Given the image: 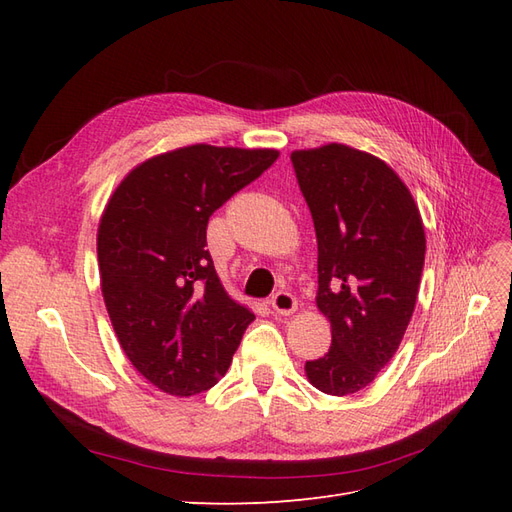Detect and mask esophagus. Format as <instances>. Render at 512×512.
I'll return each instance as SVG.
<instances>
[{
	"mask_svg": "<svg viewBox=\"0 0 512 512\" xmlns=\"http://www.w3.org/2000/svg\"><path fill=\"white\" fill-rule=\"evenodd\" d=\"M269 305L277 316H290V314L297 312V299H294V294H290L288 290L275 292L271 301H269Z\"/></svg>",
	"mask_w": 512,
	"mask_h": 512,
	"instance_id": "esophagus-1",
	"label": "esophagus"
}]
</instances>
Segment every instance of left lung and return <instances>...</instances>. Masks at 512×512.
<instances>
[{"label":"left lung","mask_w":512,"mask_h":512,"mask_svg":"<svg viewBox=\"0 0 512 512\" xmlns=\"http://www.w3.org/2000/svg\"><path fill=\"white\" fill-rule=\"evenodd\" d=\"M294 175L318 239V309L331 348L305 363L318 391L350 395L393 359L414 312L425 230L391 166L346 145L294 151Z\"/></svg>","instance_id":"obj_1"}]
</instances>
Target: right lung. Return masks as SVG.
<instances>
[{
	"instance_id": "add662e5",
	"label": "right lung",
	"mask_w": 512,
	"mask_h": 512,
	"mask_svg": "<svg viewBox=\"0 0 512 512\" xmlns=\"http://www.w3.org/2000/svg\"><path fill=\"white\" fill-rule=\"evenodd\" d=\"M277 156L183 147L136 166L108 200L98 228L106 312L132 365L168 395L218 384L254 320L220 284L207 224Z\"/></svg>"
}]
</instances>
